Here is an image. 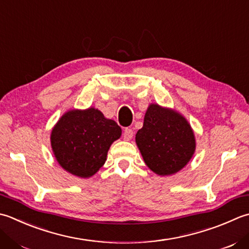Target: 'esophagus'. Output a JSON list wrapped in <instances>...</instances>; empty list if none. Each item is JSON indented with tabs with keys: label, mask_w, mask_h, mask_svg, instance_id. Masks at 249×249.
<instances>
[{
	"label": "esophagus",
	"mask_w": 249,
	"mask_h": 249,
	"mask_svg": "<svg viewBox=\"0 0 249 249\" xmlns=\"http://www.w3.org/2000/svg\"><path fill=\"white\" fill-rule=\"evenodd\" d=\"M134 136V131L130 128H125L123 131V139L126 141H129Z\"/></svg>",
	"instance_id": "obj_1"
}]
</instances>
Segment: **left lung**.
<instances>
[{"mask_svg":"<svg viewBox=\"0 0 249 249\" xmlns=\"http://www.w3.org/2000/svg\"><path fill=\"white\" fill-rule=\"evenodd\" d=\"M136 143L147 166L160 176L179 172L196 151V138L187 120L172 110L151 105Z\"/></svg>","mask_w":249,"mask_h":249,"instance_id":"left-lung-1","label":"left lung"}]
</instances>
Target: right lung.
I'll list each match as a JSON object with an SVG mask.
<instances>
[{
    "instance_id": "add662e5",
    "label": "right lung",
    "mask_w": 249,
    "mask_h": 249,
    "mask_svg": "<svg viewBox=\"0 0 249 249\" xmlns=\"http://www.w3.org/2000/svg\"><path fill=\"white\" fill-rule=\"evenodd\" d=\"M121 127L106 119L99 110L67 112L51 136L52 148L60 166L77 177L87 178L105 164L113 141L121 137Z\"/></svg>"
}]
</instances>
